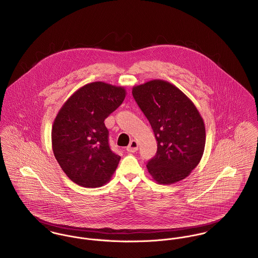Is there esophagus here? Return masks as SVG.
I'll list each match as a JSON object with an SVG mask.
<instances>
[{"mask_svg": "<svg viewBox=\"0 0 258 258\" xmlns=\"http://www.w3.org/2000/svg\"><path fill=\"white\" fill-rule=\"evenodd\" d=\"M138 142L135 140H132L130 142L129 146L126 148V150L129 152V153H135L138 151Z\"/></svg>", "mask_w": 258, "mask_h": 258, "instance_id": "obj_1", "label": "esophagus"}]
</instances>
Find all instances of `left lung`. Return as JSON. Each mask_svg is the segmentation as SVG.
I'll list each match as a JSON object with an SVG mask.
<instances>
[{"instance_id":"8db88e82","label":"left lung","mask_w":258,"mask_h":258,"mask_svg":"<svg viewBox=\"0 0 258 258\" xmlns=\"http://www.w3.org/2000/svg\"><path fill=\"white\" fill-rule=\"evenodd\" d=\"M132 94L158 142L157 154L147 164L149 173L160 184L184 179L199 164L206 142L205 124L196 106L163 80L135 86Z\"/></svg>"}]
</instances>
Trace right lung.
<instances>
[{"instance_id":"obj_1","label":"right lung","mask_w":258,"mask_h":258,"mask_svg":"<svg viewBox=\"0 0 258 258\" xmlns=\"http://www.w3.org/2000/svg\"><path fill=\"white\" fill-rule=\"evenodd\" d=\"M123 87L94 82L80 88L60 108L51 132L54 156L71 180L84 187L107 183L120 156L108 144L105 118L121 105Z\"/></svg>"}]
</instances>
